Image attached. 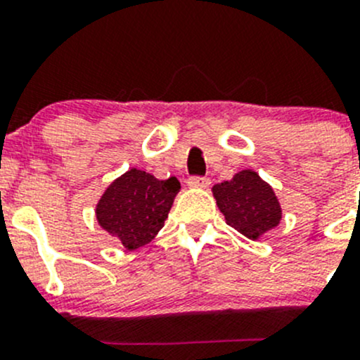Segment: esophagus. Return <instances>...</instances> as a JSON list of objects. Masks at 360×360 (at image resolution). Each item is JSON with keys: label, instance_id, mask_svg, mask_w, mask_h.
Returning a JSON list of instances; mask_svg holds the SVG:
<instances>
[{"label": "esophagus", "instance_id": "34e87169", "mask_svg": "<svg viewBox=\"0 0 360 360\" xmlns=\"http://www.w3.org/2000/svg\"><path fill=\"white\" fill-rule=\"evenodd\" d=\"M209 184H211V181L207 179V177H190L188 179V186L190 188H195V190H204V188H207Z\"/></svg>", "mask_w": 360, "mask_h": 360}]
</instances>
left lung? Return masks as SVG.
I'll return each mask as SVG.
<instances>
[{
	"instance_id": "left-lung-1",
	"label": "left lung",
	"mask_w": 360,
	"mask_h": 360,
	"mask_svg": "<svg viewBox=\"0 0 360 360\" xmlns=\"http://www.w3.org/2000/svg\"><path fill=\"white\" fill-rule=\"evenodd\" d=\"M211 191L226 225L248 239L258 240L280 225L283 214L280 200L273 186L253 169L239 170L230 181L214 184Z\"/></svg>"
}]
</instances>
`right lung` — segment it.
Segmentation results:
<instances>
[{
    "label": "right lung",
    "mask_w": 360,
    "mask_h": 360,
    "mask_svg": "<svg viewBox=\"0 0 360 360\" xmlns=\"http://www.w3.org/2000/svg\"><path fill=\"white\" fill-rule=\"evenodd\" d=\"M179 190L176 177L156 179L131 167L103 190L95 207L96 221L128 251L139 250L163 229Z\"/></svg>",
    "instance_id": "right-lung-1"
}]
</instances>
